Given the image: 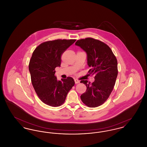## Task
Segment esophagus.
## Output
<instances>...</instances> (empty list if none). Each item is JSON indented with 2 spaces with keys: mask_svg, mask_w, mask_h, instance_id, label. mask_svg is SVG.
<instances>
[{
  "mask_svg": "<svg viewBox=\"0 0 147 147\" xmlns=\"http://www.w3.org/2000/svg\"><path fill=\"white\" fill-rule=\"evenodd\" d=\"M74 82H75V83H76V84H78V83H80V81H79V80L77 79L74 80Z\"/></svg>",
  "mask_w": 147,
  "mask_h": 147,
  "instance_id": "34e87169",
  "label": "esophagus"
}]
</instances>
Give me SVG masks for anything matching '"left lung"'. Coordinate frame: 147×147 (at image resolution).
<instances>
[{"label": "left lung", "instance_id": "left-lung-1", "mask_svg": "<svg viewBox=\"0 0 147 147\" xmlns=\"http://www.w3.org/2000/svg\"><path fill=\"white\" fill-rule=\"evenodd\" d=\"M76 45L80 47L87 53L89 74L94 75L95 81L90 83L81 80L86 90L80 98L89 107L102 105L113 90L118 74L117 61L110 47L104 42L88 37L78 40Z\"/></svg>", "mask_w": 147, "mask_h": 147}]
</instances>
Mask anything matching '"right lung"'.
Segmentation results:
<instances>
[{
	"mask_svg": "<svg viewBox=\"0 0 147 147\" xmlns=\"http://www.w3.org/2000/svg\"><path fill=\"white\" fill-rule=\"evenodd\" d=\"M76 40L58 39L41 43L35 49L28 64L32 86L43 103L52 107L62 105L75 82L71 77L58 80L55 68L61 56Z\"/></svg>",
	"mask_w": 147,
	"mask_h": 147,
	"instance_id": "1",
	"label": "right lung"
}]
</instances>
